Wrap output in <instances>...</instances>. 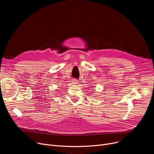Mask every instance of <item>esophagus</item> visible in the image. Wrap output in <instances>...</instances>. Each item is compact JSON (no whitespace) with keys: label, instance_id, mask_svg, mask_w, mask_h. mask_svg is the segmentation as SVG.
Instances as JSON below:
<instances>
[{"label":"esophagus","instance_id":"34e87169","mask_svg":"<svg viewBox=\"0 0 154 154\" xmlns=\"http://www.w3.org/2000/svg\"><path fill=\"white\" fill-rule=\"evenodd\" d=\"M72 84H79V80L76 79H74L72 80Z\"/></svg>","mask_w":154,"mask_h":154}]
</instances>
